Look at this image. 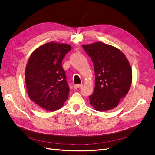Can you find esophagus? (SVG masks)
Returning a JSON list of instances; mask_svg holds the SVG:
<instances>
[{"label":"esophagus","instance_id":"34e87169","mask_svg":"<svg viewBox=\"0 0 155 155\" xmlns=\"http://www.w3.org/2000/svg\"><path fill=\"white\" fill-rule=\"evenodd\" d=\"M81 86H82L81 84H75V85H74V88L77 89L78 88H80Z\"/></svg>","mask_w":155,"mask_h":155}]
</instances>
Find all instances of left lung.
Instances as JSON below:
<instances>
[{
    "instance_id": "left-lung-1",
    "label": "left lung",
    "mask_w": 155,
    "mask_h": 155,
    "mask_svg": "<svg viewBox=\"0 0 155 155\" xmlns=\"http://www.w3.org/2000/svg\"><path fill=\"white\" fill-rule=\"evenodd\" d=\"M90 56L95 72V88L89 96L97 111H107L118 105L128 93L132 83V70L125 55L117 48L100 42L83 45Z\"/></svg>"
}]
</instances>
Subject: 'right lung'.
Returning a JSON list of instances; mask_svg holds the SVG:
<instances>
[{
  "mask_svg": "<svg viewBox=\"0 0 155 155\" xmlns=\"http://www.w3.org/2000/svg\"><path fill=\"white\" fill-rule=\"evenodd\" d=\"M72 47L68 44L48 43L31 54L25 70L30 99L43 109H59L67 100L70 88L62 61Z\"/></svg>",
  "mask_w": 155,
  "mask_h": 155,
  "instance_id": "1",
  "label": "right lung"
}]
</instances>
